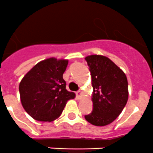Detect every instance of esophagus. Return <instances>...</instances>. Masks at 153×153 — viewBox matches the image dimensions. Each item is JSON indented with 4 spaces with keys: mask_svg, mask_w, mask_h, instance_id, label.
Returning a JSON list of instances; mask_svg holds the SVG:
<instances>
[{
    "mask_svg": "<svg viewBox=\"0 0 153 153\" xmlns=\"http://www.w3.org/2000/svg\"><path fill=\"white\" fill-rule=\"evenodd\" d=\"M76 97L78 98V99H80L81 98V96H82V91H78L76 92Z\"/></svg>",
    "mask_w": 153,
    "mask_h": 153,
    "instance_id": "obj_1",
    "label": "esophagus"
}]
</instances>
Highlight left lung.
<instances>
[{
  "instance_id": "obj_1",
  "label": "left lung",
  "mask_w": 153,
  "mask_h": 153,
  "mask_svg": "<svg viewBox=\"0 0 153 153\" xmlns=\"http://www.w3.org/2000/svg\"><path fill=\"white\" fill-rule=\"evenodd\" d=\"M85 60L91 75L93 111L84 118L92 125L104 126L115 120L126 104V76L105 56L89 55Z\"/></svg>"
}]
</instances>
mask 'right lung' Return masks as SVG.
Instances as JSON below:
<instances>
[{
    "mask_svg": "<svg viewBox=\"0 0 153 153\" xmlns=\"http://www.w3.org/2000/svg\"><path fill=\"white\" fill-rule=\"evenodd\" d=\"M68 60L51 57L36 64L19 83L20 100L24 110L34 119L41 122L55 120L74 92L66 90L63 73Z\"/></svg>",
    "mask_w": 153,
    "mask_h": 153,
    "instance_id": "1",
    "label": "right lung"
}]
</instances>
